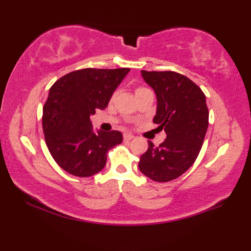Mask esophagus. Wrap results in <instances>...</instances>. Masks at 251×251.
<instances>
[{
	"mask_svg": "<svg viewBox=\"0 0 251 251\" xmlns=\"http://www.w3.org/2000/svg\"><path fill=\"white\" fill-rule=\"evenodd\" d=\"M134 136L131 134H124V141H130V139H133Z\"/></svg>",
	"mask_w": 251,
	"mask_h": 251,
	"instance_id": "obj_1",
	"label": "esophagus"
}]
</instances>
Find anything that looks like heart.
Masks as SVG:
<instances>
[{
  "mask_svg": "<svg viewBox=\"0 0 251 251\" xmlns=\"http://www.w3.org/2000/svg\"><path fill=\"white\" fill-rule=\"evenodd\" d=\"M147 91H150V90H148V88H146V87H138V88H136V94H139V93H144V92H147ZM115 96H116V93H114L113 96H112V100Z\"/></svg>",
  "mask_w": 251,
  "mask_h": 251,
  "instance_id": "b5f03b06",
  "label": "heart"
}]
</instances>
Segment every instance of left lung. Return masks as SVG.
<instances>
[{
    "instance_id": "left-lung-1",
    "label": "left lung",
    "mask_w": 251,
    "mask_h": 251,
    "mask_svg": "<svg viewBox=\"0 0 251 251\" xmlns=\"http://www.w3.org/2000/svg\"><path fill=\"white\" fill-rule=\"evenodd\" d=\"M142 76L156 94L152 122L167 136L159 146L148 141L139 171L154 181L176 179L195 163L201 150L209 118L206 96L193 80L176 72L142 71Z\"/></svg>"
}]
</instances>
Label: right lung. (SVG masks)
I'll return each mask as SVG.
<instances>
[{
    "label": "right lung",
    "instance_id": "1",
    "mask_svg": "<svg viewBox=\"0 0 251 251\" xmlns=\"http://www.w3.org/2000/svg\"><path fill=\"white\" fill-rule=\"evenodd\" d=\"M129 69H84L66 74L50 88L43 131L50 155L71 175L90 177L106 165L107 151L123 142L121 131L94 130L90 120L105 109Z\"/></svg>",
    "mask_w": 251,
    "mask_h": 251
}]
</instances>
